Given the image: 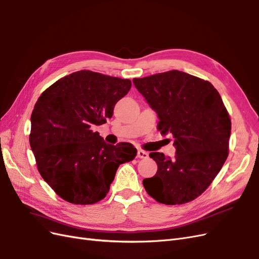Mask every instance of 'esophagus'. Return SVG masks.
<instances>
[{
  "label": "esophagus",
  "instance_id": "esophagus-1",
  "mask_svg": "<svg viewBox=\"0 0 259 259\" xmlns=\"http://www.w3.org/2000/svg\"><path fill=\"white\" fill-rule=\"evenodd\" d=\"M138 157L141 158V159H146V158H148V153L143 151V149H139V151H138Z\"/></svg>",
  "mask_w": 259,
  "mask_h": 259
}]
</instances>
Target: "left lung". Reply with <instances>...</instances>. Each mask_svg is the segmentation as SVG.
<instances>
[{
  "label": "left lung",
  "instance_id": "1",
  "mask_svg": "<svg viewBox=\"0 0 259 259\" xmlns=\"http://www.w3.org/2000/svg\"><path fill=\"white\" fill-rule=\"evenodd\" d=\"M133 84L157 113V129L174 138L177 155L151 153L158 165L155 177L144 179L147 194L157 202L184 204L211 185L226 161L231 121L219 91L210 81L172 70Z\"/></svg>",
  "mask_w": 259,
  "mask_h": 259
}]
</instances>
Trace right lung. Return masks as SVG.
<instances>
[{
	"instance_id": "right-lung-1",
	"label": "right lung",
	"mask_w": 259,
	"mask_h": 259,
	"mask_svg": "<svg viewBox=\"0 0 259 259\" xmlns=\"http://www.w3.org/2000/svg\"><path fill=\"white\" fill-rule=\"evenodd\" d=\"M130 88V79L81 70L58 79L37 99L30 146L41 178L65 201L99 202L118 166L135 159L132 144H106L94 131L112 118L115 104Z\"/></svg>"
}]
</instances>
